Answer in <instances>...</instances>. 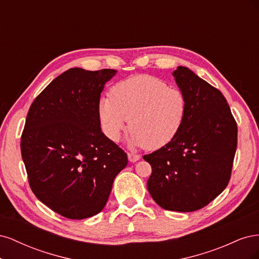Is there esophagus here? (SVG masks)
Segmentation results:
<instances>
[{"label":"esophagus","mask_w":259,"mask_h":259,"mask_svg":"<svg viewBox=\"0 0 259 259\" xmlns=\"http://www.w3.org/2000/svg\"><path fill=\"white\" fill-rule=\"evenodd\" d=\"M127 156H128V160L131 162H136V161H138L140 159V155L139 154H135V153H128Z\"/></svg>","instance_id":"esophagus-1"}]
</instances>
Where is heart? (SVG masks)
<instances>
[{
    "instance_id": "heart-1",
    "label": "heart",
    "mask_w": 259,
    "mask_h": 259,
    "mask_svg": "<svg viewBox=\"0 0 259 259\" xmlns=\"http://www.w3.org/2000/svg\"><path fill=\"white\" fill-rule=\"evenodd\" d=\"M188 112L185 93L151 75H135L115 84L110 98L99 101V117L107 137L119 142L128 121L130 145L156 150L173 140Z\"/></svg>"
}]
</instances>
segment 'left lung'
<instances>
[{
    "mask_svg": "<svg viewBox=\"0 0 259 259\" xmlns=\"http://www.w3.org/2000/svg\"><path fill=\"white\" fill-rule=\"evenodd\" d=\"M173 74L187 97L188 112L170 143L144 155L152 167L147 188L162 208L193 211L228 186L238 126L221 91L186 67Z\"/></svg>",
    "mask_w": 259,
    "mask_h": 259,
    "instance_id": "obj_1",
    "label": "left lung"
}]
</instances>
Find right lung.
Here are the masks:
<instances>
[{
  "label": "right lung",
  "mask_w": 259,
  "mask_h": 259,
  "mask_svg": "<svg viewBox=\"0 0 259 259\" xmlns=\"http://www.w3.org/2000/svg\"><path fill=\"white\" fill-rule=\"evenodd\" d=\"M113 69L71 68L33 100L20 149L31 190L70 219L98 214L127 154L100 128L99 99Z\"/></svg>",
  "instance_id": "obj_1"
}]
</instances>
